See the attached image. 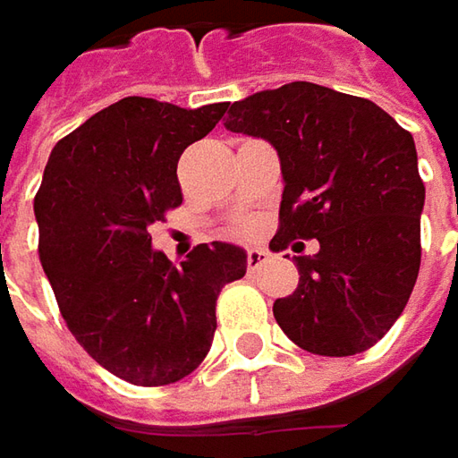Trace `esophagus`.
Returning a JSON list of instances; mask_svg holds the SVG:
<instances>
[{"instance_id":"esophagus-1","label":"esophagus","mask_w":458,"mask_h":458,"mask_svg":"<svg viewBox=\"0 0 458 458\" xmlns=\"http://www.w3.org/2000/svg\"><path fill=\"white\" fill-rule=\"evenodd\" d=\"M267 259H270V255H267L265 250H259V247L250 250V252H247V270H250V273H257Z\"/></svg>"}]
</instances>
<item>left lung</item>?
<instances>
[{"label": "left lung", "instance_id": "1", "mask_svg": "<svg viewBox=\"0 0 458 458\" xmlns=\"http://www.w3.org/2000/svg\"><path fill=\"white\" fill-rule=\"evenodd\" d=\"M224 127L277 150L285 188L270 250L318 239L316 255L293 257L301 280L275 301V321L310 354L367 352L400 318L420 270L426 185L413 134L369 98L308 81L234 101Z\"/></svg>", "mask_w": 458, "mask_h": 458}]
</instances>
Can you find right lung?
<instances>
[{"label":"right lung","mask_w":458,"mask_h":458,"mask_svg":"<svg viewBox=\"0 0 458 458\" xmlns=\"http://www.w3.org/2000/svg\"><path fill=\"white\" fill-rule=\"evenodd\" d=\"M226 106L127 97L63 137L45 165L35 196L43 270L76 342L132 385L191 375L214 342L221 288L247 273V252L226 242L199 244L175 267L148 232L183 203L178 160Z\"/></svg>","instance_id":"obj_1"}]
</instances>
